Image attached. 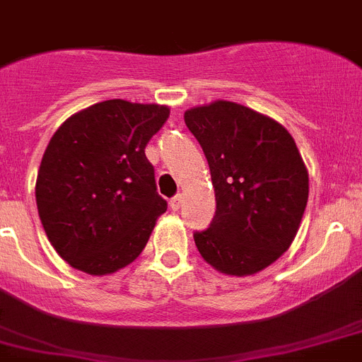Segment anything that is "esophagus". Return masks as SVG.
<instances>
[{
  "instance_id": "34e87169",
  "label": "esophagus",
  "mask_w": 362,
  "mask_h": 362,
  "mask_svg": "<svg viewBox=\"0 0 362 362\" xmlns=\"http://www.w3.org/2000/svg\"><path fill=\"white\" fill-rule=\"evenodd\" d=\"M180 204H182V194H175V197L171 199V202H169V206H171L173 211H178Z\"/></svg>"
}]
</instances>
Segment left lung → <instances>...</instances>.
Segmentation results:
<instances>
[{
    "label": "left lung",
    "mask_w": 362,
    "mask_h": 362,
    "mask_svg": "<svg viewBox=\"0 0 362 362\" xmlns=\"http://www.w3.org/2000/svg\"><path fill=\"white\" fill-rule=\"evenodd\" d=\"M206 155L216 211L194 244L220 273L253 275L291 246L308 202V171L279 122L233 102L185 111Z\"/></svg>",
    "instance_id": "1"
}]
</instances>
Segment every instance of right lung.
I'll use <instances>...</instances> for the list:
<instances>
[{
	"mask_svg": "<svg viewBox=\"0 0 362 362\" xmlns=\"http://www.w3.org/2000/svg\"><path fill=\"white\" fill-rule=\"evenodd\" d=\"M169 107L107 100L72 115L50 138L36 204L50 244L72 268L107 275L146 247L168 202L146 146Z\"/></svg>",
	"mask_w": 362,
	"mask_h": 362,
	"instance_id": "right-lung-1",
	"label": "right lung"
}]
</instances>
